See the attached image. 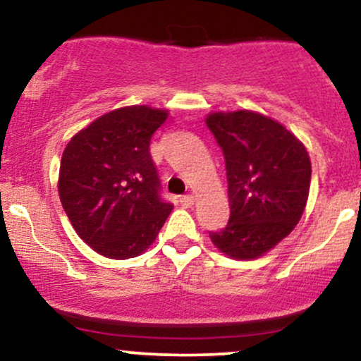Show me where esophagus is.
I'll return each instance as SVG.
<instances>
[{"instance_id": "34e87169", "label": "esophagus", "mask_w": 361, "mask_h": 361, "mask_svg": "<svg viewBox=\"0 0 361 361\" xmlns=\"http://www.w3.org/2000/svg\"><path fill=\"white\" fill-rule=\"evenodd\" d=\"M180 202L183 207H192L195 204V197H192V195H185V197L180 198Z\"/></svg>"}]
</instances>
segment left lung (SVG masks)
Segmentation results:
<instances>
[{"label": "left lung", "instance_id": "8db88e82", "mask_svg": "<svg viewBox=\"0 0 361 361\" xmlns=\"http://www.w3.org/2000/svg\"><path fill=\"white\" fill-rule=\"evenodd\" d=\"M207 127L226 159L231 217L214 246L233 259H256L292 233L307 205L310 157L287 127L258 111H212Z\"/></svg>", "mask_w": 361, "mask_h": 361}]
</instances>
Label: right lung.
Segmentation results:
<instances>
[{
	"instance_id": "1",
	"label": "right lung",
	"mask_w": 361,
	"mask_h": 361,
	"mask_svg": "<svg viewBox=\"0 0 361 361\" xmlns=\"http://www.w3.org/2000/svg\"><path fill=\"white\" fill-rule=\"evenodd\" d=\"M166 118L168 110L147 105L111 110L73 135L62 152L61 204L78 235L105 258L142 255L171 214L149 154Z\"/></svg>"
}]
</instances>
